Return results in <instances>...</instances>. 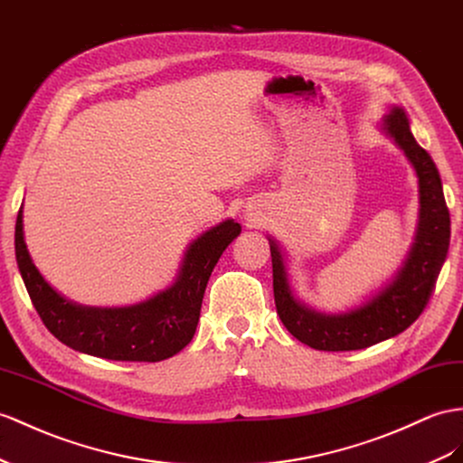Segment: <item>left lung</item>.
Wrapping results in <instances>:
<instances>
[{
    "instance_id": "1",
    "label": "left lung",
    "mask_w": 463,
    "mask_h": 463,
    "mask_svg": "<svg viewBox=\"0 0 463 463\" xmlns=\"http://www.w3.org/2000/svg\"><path fill=\"white\" fill-rule=\"evenodd\" d=\"M379 130L395 142L419 180V222L414 242L397 274L362 305L346 313H321L295 298L288 260L279 244L268 236L274 268V299L283 326L303 345L325 352H346L373 346L401 335L424 311L449 246V211L442 180L430 154L414 140L405 109L393 108Z\"/></svg>"
}]
</instances>
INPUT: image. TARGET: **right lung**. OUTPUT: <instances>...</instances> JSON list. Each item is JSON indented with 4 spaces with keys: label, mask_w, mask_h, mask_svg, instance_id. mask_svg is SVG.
<instances>
[{
    "label": "right lung",
    "mask_w": 463,
    "mask_h": 463,
    "mask_svg": "<svg viewBox=\"0 0 463 463\" xmlns=\"http://www.w3.org/2000/svg\"><path fill=\"white\" fill-rule=\"evenodd\" d=\"M232 219L211 227L187 246L170 288L127 307L78 305L43 278L25 244L23 207L15 222V258L44 326L72 350L118 362H160L192 342L213 268L241 234Z\"/></svg>",
    "instance_id": "add662e5"
}]
</instances>
